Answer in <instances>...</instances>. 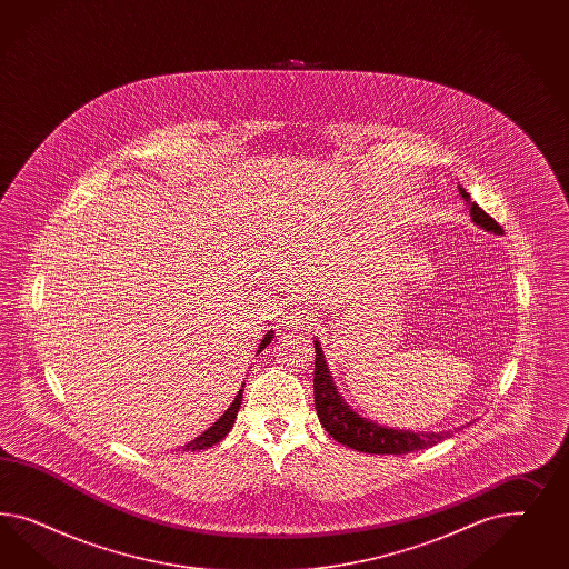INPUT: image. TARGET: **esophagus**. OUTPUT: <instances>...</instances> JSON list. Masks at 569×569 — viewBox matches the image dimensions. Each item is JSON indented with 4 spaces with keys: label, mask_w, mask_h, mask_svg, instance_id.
Returning a JSON list of instances; mask_svg holds the SVG:
<instances>
[{
    "label": "esophagus",
    "mask_w": 569,
    "mask_h": 569,
    "mask_svg": "<svg viewBox=\"0 0 569 569\" xmlns=\"http://www.w3.org/2000/svg\"><path fill=\"white\" fill-rule=\"evenodd\" d=\"M310 321H312V317H310L309 312L305 309H292L288 315H286V319H283V326L286 328L292 329H302L310 326Z\"/></svg>",
    "instance_id": "obj_1"
}]
</instances>
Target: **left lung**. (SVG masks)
I'll use <instances>...</instances> for the list:
<instances>
[{
	"mask_svg": "<svg viewBox=\"0 0 569 569\" xmlns=\"http://www.w3.org/2000/svg\"><path fill=\"white\" fill-rule=\"evenodd\" d=\"M459 191L469 204L473 223L480 224L486 231H492V233L500 236L502 227L488 212H483L482 208L478 207L476 202H469L471 196L467 193L466 188H459ZM312 388H315V409H317L321 426L326 428L333 440L342 442L348 448L361 450V452L407 455V452H413V450L433 447L450 433V431L423 433V431L392 430V428H383V426H378V423L365 419L361 415L355 413L346 405L345 398L338 395V390L331 381V376H329L326 357L319 348V342H315Z\"/></svg>",
	"mask_w": 569,
	"mask_h": 569,
	"instance_id": "obj_1",
	"label": "left lung"
}]
</instances>
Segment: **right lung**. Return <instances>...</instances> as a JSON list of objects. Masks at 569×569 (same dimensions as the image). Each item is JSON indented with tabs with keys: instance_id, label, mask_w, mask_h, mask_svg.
Returning a JSON list of instances; mask_svg holds the SVG:
<instances>
[{
	"instance_id": "obj_1",
	"label": "right lung",
	"mask_w": 569,
	"mask_h": 569,
	"mask_svg": "<svg viewBox=\"0 0 569 569\" xmlns=\"http://www.w3.org/2000/svg\"><path fill=\"white\" fill-rule=\"evenodd\" d=\"M271 338H273V331H269V333L262 338V342H260L259 346L260 350L271 342ZM241 392H243V388L238 392L236 400L231 402V407L224 411L223 417H221L217 423H212L204 433H200L196 440H191L190 445H186V450H204V448L212 447V445H217V442L223 440L224 436L229 433V430L233 428L236 415L240 411Z\"/></svg>"
}]
</instances>
